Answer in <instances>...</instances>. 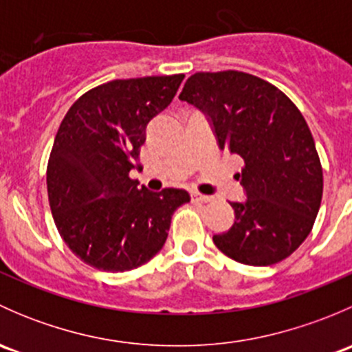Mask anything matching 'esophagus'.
I'll list each match as a JSON object with an SVG mask.
<instances>
[{
	"label": "esophagus",
	"mask_w": 352,
	"mask_h": 352,
	"mask_svg": "<svg viewBox=\"0 0 352 352\" xmlns=\"http://www.w3.org/2000/svg\"><path fill=\"white\" fill-rule=\"evenodd\" d=\"M190 199H192V202H209V201H212L211 196H204V194H199V192L190 194Z\"/></svg>",
	"instance_id": "esophagus-1"
}]
</instances>
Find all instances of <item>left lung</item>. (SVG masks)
Segmentation results:
<instances>
[{"label": "left lung", "mask_w": 352, "mask_h": 352, "mask_svg": "<svg viewBox=\"0 0 352 352\" xmlns=\"http://www.w3.org/2000/svg\"><path fill=\"white\" fill-rule=\"evenodd\" d=\"M179 98L208 117L221 150L243 160L236 175L247 199L230 202L235 221L212 242L247 265L289 257L310 235L324 192L305 117L279 88L242 71L192 74Z\"/></svg>", "instance_id": "8db88e82"}]
</instances>
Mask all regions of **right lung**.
Listing matches in <instances>:
<instances>
[{"instance_id":"obj_1","label":"right lung","mask_w":352,"mask_h":352,"mask_svg":"<svg viewBox=\"0 0 352 352\" xmlns=\"http://www.w3.org/2000/svg\"><path fill=\"white\" fill-rule=\"evenodd\" d=\"M184 74L113 80L81 95L63 119L47 163V194L58 232L85 264L136 269L168 236L184 189L151 192L129 177L148 124L175 97Z\"/></svg>"}]
</instances>
